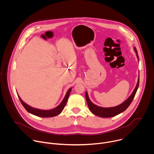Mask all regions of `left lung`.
Wrapping results in <instances>:
<instances>
[{
  "label": "left lung",
  "instance_id": "8db88e82",
  "mask_svg": "<svg viewBox=\"0 0 154 154\" xmlns=\"http://www.w3.org/2000/svg\"><path fill=\"white\" fill-rule=\"evenodd\" d=\"M134 51L136 53V56L138 59V60H139L137 49L135 47H134ZM138 86H139V77L138 79V82H137V85H136L134 90L133 91L132 93L131 94V95L122 104H120L118 106H116L114 107H111V108H103V107H100V106H98L94 104L90 100L88 94V92H86V100L87 101L88 106L92 113H93L94 114H95L100 117L109 118V117H114V116L123 112V111H125L129 106V105H131V102L132 101V100L135 95V94L138 89Z\"/></svg>",
  "mask_w": 154,
  "mask_h": 154
}]
</instances>
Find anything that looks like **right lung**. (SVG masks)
<instances>
[{
	"mask_svg": "<svg viewBox=\"0 0 154 154\" xmlns=\"http://www.w3.org/2000/svg\"><path fill=\"white\" fill-rule=\"evenodd\" d=\"M71 89H72V88H71L68 89L65 97L63 98V100L62 101V102L59 106H57L56 108H55L54 109H49V110H42V109H39L32 108V107L29 106L28 105H27L26 103H25V102L21 99V98L19 97V95H17L19 97V98L21 102V103L22 104L23 106L25 108V109L28 112L31 113V114H33L34 116L40 117H54V116H56L60 114L62 112V111H63V109H64V108L66 104V102L69 98Z\"/></svg>",
	"mask_w": 154,
	"mask_h": 154,
	"instance_id": "right-lung-1",
	"label": "right lung"
}]
</instances>
